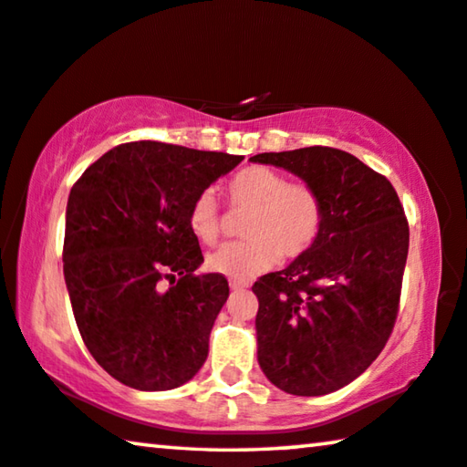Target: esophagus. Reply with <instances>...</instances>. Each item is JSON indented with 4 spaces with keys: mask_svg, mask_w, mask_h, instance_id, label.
Listing matches in <instances>:
<instances>
[{
    "mask_svg": "<svg viewBox=\"0 0 467 467\" xmlns=\"http://www.w3.org/2000/svg\"><path fill=\"white\" fill-rule=\"evenodd\" d=\"M231 291H243V288H247V285L245 283H239V280H231Z\"/></svg>",
    "mask_w": 467,
    "mask_h": 467,
    "instance_id": "34e87169",
    "label": "esophagus"
}]
</instances>
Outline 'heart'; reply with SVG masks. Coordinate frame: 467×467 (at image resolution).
I'll list each match as a JSON object with an SVG mask.
<instances>
[{
    "mask_svg": "<svg viewBox=\"0 0 467 467\" xmlns=\"http://www.w3.org/2000/svg\"><path fill=\"white\" fill-rule=\"evenodd\" d=\"M228 199L239 212H247L243 236L247 241L222 245L207 255V270L233 280H251L270 270L278 257L295 260L317 239L324 222V205L314 187L286 182L276 170L249 166L228 181ZM189 228L205 245L220 234L218 203L212 191H203L189 207Z\"/></svg>",
    "mask_w": 467,
    "mask_h": 467,
    "instance_id": "b5f03b06",
    "label": "heart"
}]
</instances>
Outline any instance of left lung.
<instances>
[{
	"mask_svg": "<svg viewBox=\"0 0 467 467\" xmlns=\"http://www.w3.org/2000/svg\"><path fill=\"white\" fill-rule=\"evenodd\" d=\"M249 161L299 176L324 205L312 249L254 285L257 361L288 395L335 393L366 372L393 332L410 249L401 202L382 174L332 147Z\"/></svg>",
	"mask_w": 467,
	"mask_h": 467,
	"instance_id": "obj_1",
	"label": "left lung"
}]
</instances>
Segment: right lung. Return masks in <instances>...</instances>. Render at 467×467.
Masks as SVG:
<instances>
[{
	"label": "right lung",
	"instance_id": "add662e5",
	"mask_svg": "<svg viewBox=\"0 0 467 467\" xmlns=\"http://www.w3.org/2000/svg\"><path fill=\"white\" fill-rule=\"evenodd\" d=\"M241 161L137 140L103 153L70 191L64 280L74 320L95 361L130 389H176L203 366L228 280L197 274L189 207Z\"/></svg>",
	"mask_w": 467,
	"mask_h": 467
}]
</instances>
